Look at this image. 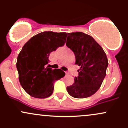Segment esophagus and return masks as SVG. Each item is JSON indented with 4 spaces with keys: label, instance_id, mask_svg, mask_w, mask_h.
Masks as SVG:
<instances>
[{
    "label": "esophagus",
    "instance_id": "esophagus-1",
    "mask_svg": "<svg viewBox=\"0 0 128 128\" xmlns=\"http://www.w3.org/2000/svg\"><path fill=\"white\" fill-rule=\"evenodd\" d=\"M66 74H67V72H66Z\"/></svg>",
    "mask_w": 128,
    "mask_h": 128
}]
</instances>
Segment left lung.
Returning a JSON list of instances; mask_svg holds the SVG:
<instances>
[{"instance_id": "obj_1", "label": "left lung", "mask_w": 128, "mask_h": 128, "mask_svg": "<svg viewBox=\"0 0 128 128\" xmlns=\"http://www.w3.org/2000/svg\"><path fill=\"white\" fill-rule=\"evenodd\" d=\"M66 46L76 56V64L80 66L74 83L67 87L70 96L84 98L94 95L101 87L108 65L105 52L91 36L82 32L67 33Z\"/></svg>"}]
</instances>
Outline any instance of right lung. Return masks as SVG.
<instances>
[{
  "label": "right lung",
  "instance_id": "obj_1",
  "mask_svg": "<svg viewBox=\"0 0 128 128\" xmlns=\"http://www.w3.org/2000/svg\"><path fill=\"white\" fill-rule=\"evenodd\" d=\"M65 32H44L27 41L19 53L16 61L18 78L22 87L30 96L46 98L52 95L54 82L65 76L61 69L46 67L50 54L64 46Z\"/></svg>",
  "mask_w": 128,
  "mask_h": 128
}]
</instances>
